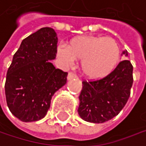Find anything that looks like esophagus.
Returning <instances> with one entry per match:
<instances>
[{
    "label": "esophagus",
    "mask_w": 146,
    "mask_h": 146,
    "mask_svg": "<svg viewBox=\"0 0 146 146\" xmlns=\"http://www.w3.org/2000/svg\"><path fill=\"white\" fill-rule=\"evenodd\" d=\"M77 78L76 74H74V72H69V74H67V80H71L72 79H75Z\"/></svg>",
    "instance_id": "obj_1"
}]
</instances>
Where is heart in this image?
<instances>
[{
	"label": "heart",
	"instance_id": "b5f03b06",
	"mask_svg": "<svg viewBox=\"0 0 146 146\" xmlns=\"http://www.w3.org/2000/svg\"><path fill=\"white\" fill-rule=\"evenodd\" d=\"M57 54L68 65L81 60L82 74L90 80H100L116 67L120 48L111 37L85 35L71 39L66 48L58 47Z\"/></svg>",
	"mask_w": 146,
	"mask_h": 146
}]
</instances>
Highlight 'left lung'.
I'll return each instance as SVG.
<instances>
[{
	"mask_svg": "<svg viewBox=\"0 0 146 146\" xmlns=\"http://www.w3.org/2000/svg\"><path fill=\"white\" fill-rule=\"evenodd\" d=\"M127 56V51H122ZM133 66L127 60L121 61L105 78L86 82L80 95L78 113L86 121L103 123L116 116L126 105L133 86Z\"/></svg>",
	"mask_w": 146,
	"mask_h": 146,
	"instance_id": "8db88e82",
	"label": "left lung"
}]
</instances>
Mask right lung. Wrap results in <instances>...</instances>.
<instances>
[{
    "label": "right lung",
    "instance_id": "add662e5",
    "mask_svg": "<svg viewBox=\"0 0 146 146\" xmlns=\"http://www.w3.org/2000/svg\"><path fill=\"white\" fill-rule=\"evenodd\" d=\"M57 35L43 27L25 38L7 72L5 94L11 113L24 122L42 119L53 95L66 83L67 72L54 66Z\"/></svg>",
    "mask_w": 146,
    "mask_h": 146
}]
</instances>
